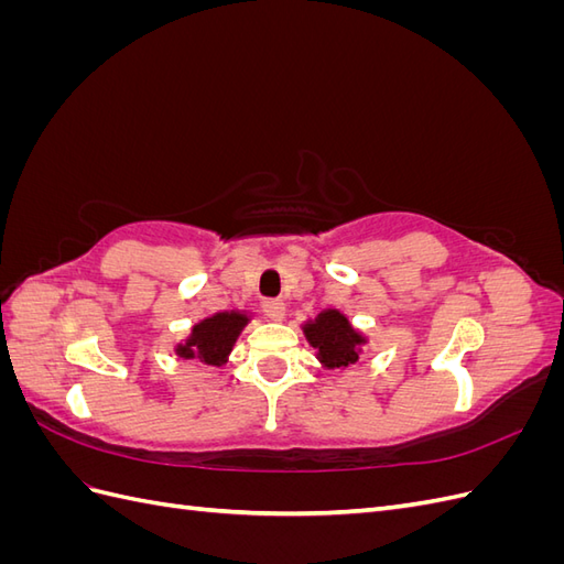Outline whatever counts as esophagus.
<instances>
[{"label":"esophagus","instance_id":"1","mask_svg":"<svg viewBox=\"0 0 564 564\" xmlns=\"http://www.w3.org/2000/svg\"><path fill=\"white\" fill-rule=\"evenodd\" d=\"M263 313H265L270 319H282L284 313H286V305H284V301H280V299H265V301H263Z\"/></svg>","mask_w":564,"mask_h":564}]
</instances>
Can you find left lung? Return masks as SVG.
<instances>
[{"label":"left lung","mask_w":564,"mask_h":564,"mask_svg":"<svg viewBox=\"0 0 564 564\" xmlns=\"http://www.w3.org/2000/svg\"><path fill=\"white\" fill-rule=\"evenodd\" d=\"M303 334L305 340L315 348L317 360L324 369L352 367L360 360L362 346L367 344V336L357 332L350 319L336 308L322 311L315 319L305 322Z\"/></svg>","instance_id":"obj_1"}]
</instances>
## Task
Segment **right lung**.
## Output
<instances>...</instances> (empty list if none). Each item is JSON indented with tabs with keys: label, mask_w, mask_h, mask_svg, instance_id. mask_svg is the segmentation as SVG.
<instances>
[{
	"label": "right lung",
	"mask_w": 564,
	"mask_h": 564,
	"mask_svg": "<svg viewBox=\"0 0 564 564\" xmlns=\"http://www.w3.org/2000/svg\"><path fill=\"white\" fill-rule=\"evenodd\" d=\"M249 313L245 311H224L204 317L191 329V336L174 348L183 360H199L209 367H220L228 362L235 340L240 338L242 329L249 324Z\"/></svg>",
	"instance_id": "obj_1"
}]
</instances>
